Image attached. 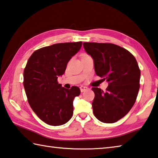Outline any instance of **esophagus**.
Segmentation results:
<instances>
[{"instance_id":"obj_1","label":"esophagus","mask_w":158,"mask_h":158,"mask_svg":"<svg viewBox=\"0 0 158 158\" xmlns=\"http://www.w3.org/2000/svg\"><path fill=\"white\" fill-rule=\"evenodd\" d=\"M87 89H88V88L85 87V86H84V85H81V86H80V90H81V93L84 92L85 90H87Z\"/></svg>"}]
</instances>
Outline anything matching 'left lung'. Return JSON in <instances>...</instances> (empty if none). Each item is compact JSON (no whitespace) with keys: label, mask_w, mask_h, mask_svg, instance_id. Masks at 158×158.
I'll list each match as a JSON object with an SVG mask.
<instances>
[{"label":"left lung","mask_w":158,"mask_h":158,"mask_svg":"<svg viewBox=\"0 0 158 158\" xmlns=\"http://www.w3.org/2000/svg\"><path fill=\"white\" fill-rule=\"evenodd\" d=\"M83 45L93 59L97 75L108 83L105 92L92 88L94 116L102 122H116L130 111L137 99L140 79L137 62L128 50L113 44L84 42Z\"/></svg>","instance_id":"1"}]
</instances>
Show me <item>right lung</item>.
<instances>
[{"label":"right lung","mask_w":158,"mask_h":158,"mask_svg":"<svg viewBox=\"0 0 158 158\" xmlns=\"http://www.w3.org/2000/svg\"><path fill=\"white\" fill-rule=\"evenodd\" d=\"M81 45V41L54 44L36 50L28 59L23 73L25 93L31 109L48 124L61 126L73 116L74 99L81 91L77 86L62 87L57 79Z\"/></svg>","instance_id":"add662e5"}]
</instances>
